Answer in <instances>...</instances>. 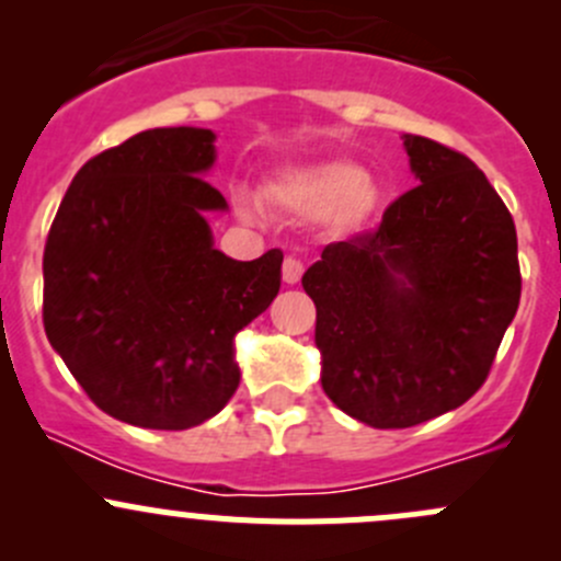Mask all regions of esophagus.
Returning a JSON list of instances; mask_svg holds the SVG:
<instances>
[{
    "label": "esophagus",
    "mask_w": 561,
    "mask_h": 561,
    "mask_svg": "<svg viewBox=\"0 0 561 561\" xmlns=\"http://www.w3.org/2000/svg\"><path fill=\"white\" fill-rule=\"evenodd\" d=\"M304 276V263L298 257H285V265H282V279L287 282V285H296V282H301Z\"/></svg>",
    "instance_id": "34e87169"
}]
</instances>
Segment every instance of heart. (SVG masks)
<instances>
[{"instance_id": "heart-1", "label": "heart", "mask_w": 561, "mask_h": 561, "mask_svg": "<svg viewBox=\"0 0 561 561\" xmlns=\"http://www.w3.org/2000/svg\"><path fill=\"white\" fill-rule=\"evenodd\" d=\"M265 197L298 217H331L353 228L375 208L377 186L355 162L331 160L287 171L265 186Z\"/></svg>"}]
</instances>
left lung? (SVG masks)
<instances>
[{
    "mask_svg": "<svg viewBox=\"0 0 561 561\" xmlns=\"http://www.w3.org/2000/svg\"><path fill=\"white\" fill-rule=\"evenodd\" d=\"M404 146L421 184L301 279L322 390L375 428L417 426L478 393L522 298L516 225L483 171L432 138Z\"/></svg>",
    "mask_w": 561,
    "mask_h": 561,
    "instance_id": "obj_1",
    "label": "left lung"
}]
</instances>
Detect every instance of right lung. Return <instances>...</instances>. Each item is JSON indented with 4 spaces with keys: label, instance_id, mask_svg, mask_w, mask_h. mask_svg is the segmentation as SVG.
Segmentation results:
<instances>
[{
    "label": "right lung",
    "instance_id": "obj_1",
    "mask_svg": "<svg viewBox=\"0 0 561 561\" xmlns=\"http://www.w3.org/2000/svg\"><path fill=\"white\" fill-rule=\"evenodd\" d=\"M214 133L157 127L100 151L72 179L43 252V325L111 417L181 432L239 388L233 336L271 307L282 249L228 257L206 211Z\"/></svg>",
    "mask_w": 561,
    "mask_h": 561
}]
</instances>
